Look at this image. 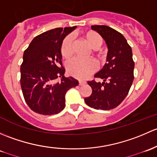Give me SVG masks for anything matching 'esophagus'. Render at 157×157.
<instances>
[{
  "mask_svg": "<svg viewBox=\"0 0 157 157\" xmlns=\"http://www.w3.org/2000/svg\"><path fill=\"white\" fill-rule=\"evenodd\" d=\"M85 83H86V82H85V81H83V80H78V85H85Z\"/></svg>",
  "mask_w": 157,
  "mask_h": 157,
  "instance_id": "obj_1",
  "label": "esophagus"
}]
</instances>
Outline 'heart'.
<instances>
[{
	"label": "heart",
	"instance_id": "1",
	"mask_svg": "<svg viewBox=\"0 0 157 157\" xmlns=\"http://www.w3.org/2000/svg\"><path fill=\"white\" fill-rule=\"evenodd\" d=\"M83 39L95 52L97 59L100 63H103L106 59L105 51H99V48L102 45L103 41L101 35L93 31L84 32ZM74 41L71 35H68L63 41L60 47L61 55L65 59H69L72 55ZM67 72L69 75L79 79H85L96 71L97 65L94 59H73L68 62L67 64Z\"/></svg>",
	"mask_w": 157,
	"mask_h": 157
}]
</instances>
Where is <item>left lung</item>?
I'll return each mask as SVG.
<instances>
[{"label": "left lung", "instance_id": "1", "mask_svg": "<svg viewBox=\"0 0 157 157\" xmlns=\"http://www.w3.org/2000/svg\"><path fill=\"white\" fill-rule=\"evenodd\" d=\"M105 40L108 47L106 63L94 77L103 82L88 81L92 93L85 103L96 109L109 110L119 106L128 94L134 80L135 62L132 51L125 37L106 25H91Z\"/></svg>", "mask_w": 157, "mask_h": 157}]
</instances>
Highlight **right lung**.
<instances>
[{"instance_id": "add662e5", "label": "right lung", "mask_w": 157, "mask_h": 157, "mask_svg": "<svg viewBox=\"0 0 157 157\" xmlns=\"http://www.w3.org/2000/svg\"><path fill=\"white\" fill-rule=\"evenodd\" d=\"M75 28H56L44 32L24 51L21 88L25 101L36 113L50 116L60 113L65 107L67 90L78 85V80L64 75L60 53L63 38ZM58 78L61 81L56 82Z\"/></svg>"}]
</instances>
